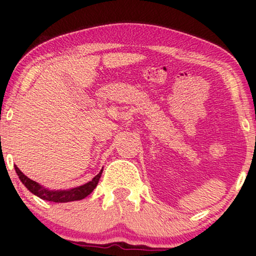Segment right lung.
I'll return each instance as SVG.
<instances>
[{"label": "right lung", "mask_w": 256, "mask_h": 256, "mask_svg": "<svg viewBox=\"0 0 256 256\" xmlns=\"http://www.w3.org/2000/svg\"><path fill=\"white\" fill-rule=\"evenodd\" d=\"M16 167V174L19 176V179L22 180V183L28 188V190L34 194V195L38 196L40 198L46 200V201H50V202H58V204H64V202H71V201H79V200H83L86 198L88 195H90L91 192H94L96 186H98V183L101 178L102 171L101 170L98 176H95L90 182L85 183L80 186H76L72 188V189H64V190H50L48 188L43 186L37 182L32 180L20 171L19 168Z\"/></svg>", "instance_id": "obj_1"}]
</instances>
